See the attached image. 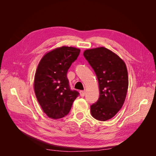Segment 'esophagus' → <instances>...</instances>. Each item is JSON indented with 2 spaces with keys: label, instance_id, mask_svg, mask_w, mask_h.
<instances>
[{
  "label": "esophagus",
  "instance_id": "obj_1",
  "mask_svg": "<svg viewBox=\"0 0 156 156\" xmlns=\"http://www.w3.org/2000/svg\"><path fill=\"white\" fill-rule=\"evenodd\" d=\"M84 94H85V91H84V90L80 91V95H81V96L83 97L84 96Z\"/></svg>",
  "mask_w": 156,
  "mask_h": 156
}]
</instances>
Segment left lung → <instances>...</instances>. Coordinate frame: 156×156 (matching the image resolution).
Segmentation results:
<instances>
[{"label":"left lung","mask_w":156,"mask_h":156,"mask_svg":"<svg viewBox=\"0 0 156 156\" xmlns=\"http://www.w3.org/2000/svg\"><path fill=\"white\" fill-rule=\"evenodd\" d=\"M83 55L98 78V100L90 106L94 119L106 121L116 115L123 105L128 88V75L125 62L103 47L87 49Z\"/></svg>","instance_id":"left-lung-1"}]
</instances>
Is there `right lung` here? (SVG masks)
I'll return each instance as SVG.
<instances>
[{
	"label": "right lung",
	"instance_id": "obj_1",
	"mask_svg": "<svg viewBox=\"0 0 156 156\" xmlns=\"http://www.w3.org/2000/svg\"><path fill=\"white\" fill-rule=\"evenodd\" d=\"M79 49L62 46L46 53L37 66L34 88L37 101L48 117L67 115L79 93L71 90L67 72L80 53Z\"/></svg>",
	"mask_w": 156,
	"mask_h": 156
}]
</instances>
